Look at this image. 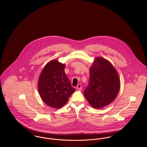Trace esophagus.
Returning <instances> with one entry per match:
<instances>
[{"label": "esophagus", "instance_id": "1", "mask_svg": "<svg viewBox=\"0 0 147 147\" xmlns=\"http://www.w3.org/2000/svg\"><path fill=\"white\" fill-rule=\"evenodd\" d=\"M82 85H81V84H79L78 85H77V89H78V90H81V89H82Z\"/></svg>", "mask_w": 147, "mask_h": 147}]
</instances>
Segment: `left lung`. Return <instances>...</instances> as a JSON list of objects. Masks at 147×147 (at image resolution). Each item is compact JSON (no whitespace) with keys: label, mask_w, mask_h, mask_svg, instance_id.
<instances>
[{"label":"left lung","mask_w":147,"mask_h":147,"mask_svg":"<svg viewBox=\"0 0 147 147\" xmlns=\"http://www.w3.org/2000/svg\"><path fill=\"white\" fill-rule=\"evenodd\" d=\"M120 88L119 74L112 64L97 57L90 68L89 84L84 96L92 107L98 109L110 104L118 95Z\"/></svg>","instance_id":"obj_1"}]
</instances>
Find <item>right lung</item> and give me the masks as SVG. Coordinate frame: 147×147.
<instances>
[{"instance_id": "obj_1", "label": "right lung", "mask_w": 147, "mask_h": 147, "mask_svg": "<svg viewBox=\"0 0 147 147\" xmlns=\"http://www.w3.org/2000/svg\"><path fill=\"white\" fill-rule=\"evenodd\" d=\"M65 66L52 60L45 66L38 79V90L43 101L55 109L65 105L75 91L65 73Z\"/></svg>"}]
</instances>
